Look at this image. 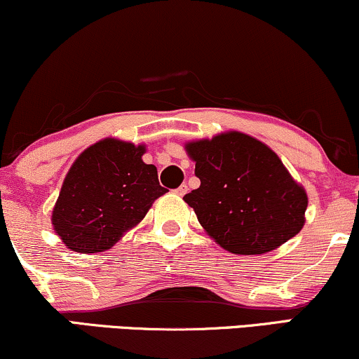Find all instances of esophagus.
Returning a JSON list of instances; mask_svg holds the SVG:
<instances>
[{
    "mask_svg": "<svg viewBox=\"0 0 359 359\" xmlns=\"http://www.w3.org/2000/svg\"><path fill=\"white\" fill-rule=\"evenodd\" d=\"M175 194H177V196H180V197L185 196V194H187V185L182 184V185H180V187H177L175 189Z\"/></svg>",
    "mask_w": 359,
    "mask_h": 359,
    "instance_id": "obj_1",
    "label": "esophagus"
}]
</instances>
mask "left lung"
I'll return each mask as SVG.
<instances>
[{"label":"left lung","instance_id":"1","mask_svg":"<svg viewBox=\"0 0 359 359\" xmlns=\"http://www.w3.org/2000/svg\"><path fill=\"white\" fill-rule=\"evenodd\" d=\"M201 187L185 194L205 232L229 252L264 254L304 226L308 196L257 138L226 132L185 145Z\"/></svg>","mask_w":359,"mask_h":359}]
</instances>
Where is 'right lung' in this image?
<instances>
[{
  "mask_svg": "<svg viewBox=\"0 0 359 359\" xmlns=\"http://www.w3.org/2000/svg\"><path fill=\"white\" fill-rule=\"evenodd\" d=\"M145 145L105 138L79 155L65 177L51 224L68 249H110L167 192L157 167L142 161Z\"/></svg>",
  "mask_w": 359,
  "mask_h": 359,
  "instance_id": "right-lung-1",
  "label": "right lung"
}]
</instances>
